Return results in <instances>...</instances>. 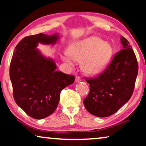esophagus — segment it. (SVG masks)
<instances>
[{
  "instance_id": "1",
  "label": "esophagus",
  "mask_w": 146,
  "mask_h": 146,
  "mask_svg": "<svg viewBox=\"0 0 146 146\" xmlns=\"http://www.w3.org/2000/svg\"><path fill=\"white\" fill-rule=\"evenodd\" d=\"M80 81H81V79L78 76L76 77V78H75V82H80Z\"/></svg>"
}]
</instances>
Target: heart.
<instances>
[{
	"instance_id": "b5f03b06",
	"label": "heart",
	"mask_w": 146,
	"mask_h": 146,
	"mask_svg": "<svg viewBox=\"0 0 146 146\" xmlns=\"http://www.w3.org/2000/svg\"><path fill=\"white\" fill-rule=\"evenodd\" d=\"M113 53L111 44L98 36H90L74 42L62 58L73 66L74 60L80 61L82 70L86 74L96 75L106 68Z\"/></svg>"
}]
</instances>
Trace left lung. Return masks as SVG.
<instances>
[{
    "instance_id": "left-lung-1",
    "label": "left lung",
    "mask_w": 146,
    "mask_h": 146,
    "mask_svg": "<svg viewBox=\"0 0 146 146\" xmlns=\"http://www.w3.org/2000/svg\"><path fill=\"white\" fill-rule=\"evenodd\" d=\"M123 48L117 52L102 72L87 78L88 95L84 100L86 109L98 117H108L118 111L133 94L138 64L129 42L121 38Z\"/></svg>"
}]
</instances>
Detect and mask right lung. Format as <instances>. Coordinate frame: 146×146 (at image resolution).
<instances>
[{
    "instance_id": "right-lung-1",
    "label": "right lung",
    "mask_w": 146,
    "mask_h": 146,
    "mask_svg": "<svg viewBox=\"0 0 146 146\" xmlns=\"http://www.w3.org/2000/svg\"><path fill=\"white\" fill-rule=\"evenodd\" d=\"M58 36L42 33L24 38L15 47L10 78L14 99L29 116L43 119L56 109L62 90L74 83L75 77L56 71V66L36 49L39 42L54 44Z\"/></svg>"
}]
</instances>
